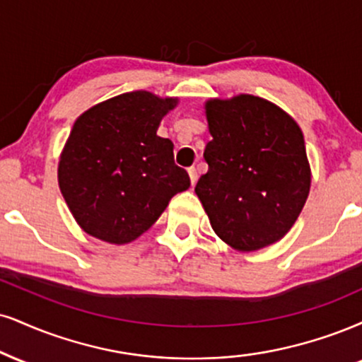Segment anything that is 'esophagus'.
Instances as JSON below:
<instances>
[{
    "label": "esophagus",
    "instance_id": "esophagus-1",
    "mask_svg": "<svg viewBox=\"0 0 362 362\" xmlns=\"http://www.w3.org/2000/svg\"><path fill=\"white\" fill-rule=\"evenodd\" d=\"M187 172H189V177H190V182H192V185H195V182H197V170L194 167L187 168Z\"/></svg>",
    "mask_w": 362,
    "mask_h": 362
}]
</instances>
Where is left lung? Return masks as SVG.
I'll return each instance as SVG.
<instances>
[{
  "label": "left lung",
  "instance_id": "1",
  "mask_svg": "<svg viewBox=\"0 0 362 362\" xmlns=\"http://www.w3.org/2000/svg\"><path fill=\"white\" fill-rule=\"evenodd\" d=\"M206 117L212 136L204 150L209 170L195 194L212 229L241 252L280 241L310 192V163L297 121L251 94L209 99Z\"/></svg>",
  "mask_w": 362,
  "mask_h": 362
}]
</instances>
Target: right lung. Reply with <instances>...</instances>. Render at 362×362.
Returning a JSON list of instances; mask_svg holds the SVG:
<instances>
[{
  "instance_id": "obj_1",
  "label": "right lung",
  "mask_w": 362,
  "mask_h": 362,
  "mask_svg": "<svg viewBox=\"0 0 362 362\" xmlns=\"http://www.w3.org/2000/svg\"><path fill=\"white\" fill-rule=\"evenodd\" d=\"M178 98L133 90L82 112L59 160V187L89 236L128 245L156 223L170 199L190 187L173 143L156 134Z\"/></svg>"
}]
</instances>
